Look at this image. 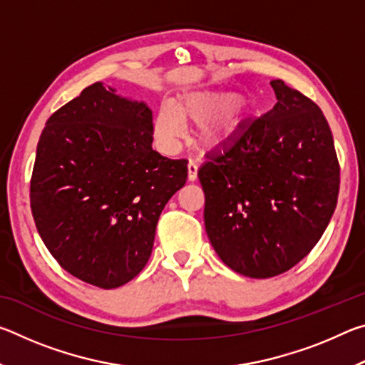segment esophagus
Returning a JSON list of instances; mask_svg holds the SVG:
<instances>
[{
  "label": "esophagus",
  "instance_id": "34e87169",
  "mask_svg": "<svg viewBox=\"0 0 365 365\" xmlns=\"http://www.w3.org/2000/svg\"><path fill=\"white\" fill-rule=\"evenodd\" d=\"M197 178V164L195 160H190L188 163V180L195 182Z\"/></svg>",
  "mask_w": 365,
  "mask_h": 365
}]
</instances>
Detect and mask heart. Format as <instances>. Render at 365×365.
Instances as JSON below:
<instances>
[{
  "mask_svg": "<svg viewBox=\"0 0 365 365\" xmlns=\"http://www.w3.org/2000/svg\"><path fill=\"white\" fill-rule=\"evenodd\" d=\"M235 95L220 91H197L183 96L174 108L164 103L154 120V137L164 150H174L185 123L197 125V141L202 148H215L232 137L243 120L245 104Z\"/></svg>",
  "mask_w": 365,
  "mask_h": 365,
  "instance_id": "heart-1",
  "label": "heart"
}]
</instances>
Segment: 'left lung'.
Segmentation results:
<instances>
[{"instance_id": "1", "label": "left lung", "mask_w": 365, "mask_h": 365, "mask_svg": "<svg viewBox=\"0 0 365 365\" xmlns=\"http://www.w3.org/2000/svg\"><path fill=\"white\" fill-rule=\"evenodd\" d=\"M277 104L240 127L197 170L212 248L251 279L280 275L306 257L336 207L339 164L322 110L283 80Z\"/></svg>"}]
</instances>
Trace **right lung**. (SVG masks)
Here are the masks:
<instances>
[{"mask_svg": "<svg viewBox=\"0 0 365 365\" xmlns=\"http://www.w3.org/2000/svg\"><path fill=\"white\" fill-rule=\"evenodd\" d=\"M153 113L86 86L49 117L36 146L30 207L61 267L104 289L135 279L151 256L159 215L188 175L187 159L153 150Z\"/></svg>", "mask_w": 365, "mask_h": 365, "instance_id": "right-lung-1", "label": "right lung"}]
</instances>
